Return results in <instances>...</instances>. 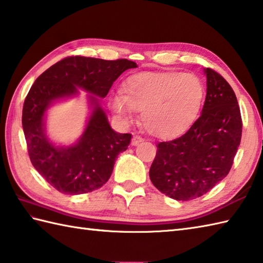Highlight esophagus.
I'll list each match as a JSON object with an SVG mask.
<instances>
[{
  "mask_svg": "<svg viewBox=\"0 0 263 263\" xmlns=\"http://www.w3.org/2000/svg\"><path fill=\"white\" fill-rule=\"evenodd\" d=\"M143 141V139L140 136H133L132 138V145L133 146H137L138 143H140Z\"/></svg>",
  "mask_w": 263,
  "mask_h": 263,
  "instance_id": "1",
  "label": "esophagus"
}]
</instances>
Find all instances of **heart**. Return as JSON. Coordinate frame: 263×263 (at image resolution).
Masks as SVG:
<instances>
[{
  "instance_id": "obj_1",
  "label": "heart",
  "mask_w": 263,
  "mask_h": 263,
  "mask_svg": "<svg viewBox=\"0 0 263 263\" xmlns=\"http://www.w3.org/2000/svg\"><path fill=\"white\" fill-rule=\"evenodd\" d=\"M124 95H117L111 107L124 121L135 110L141 112L147 132L158 138L181 135L196 120L204 99V84L198 76L178 70L151 71L128 77Z\"/></svg>"
}]
</instances>
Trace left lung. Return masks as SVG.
Wrapping results in <instances>:
<instances>
[{"label": "left lung", "mask_w": 263, "mask_h": 263, "mask_svg": "<svg viewBox=\"0 0 263 263\" xmlns=\"http://www.w3.org/2000/svg\"><path fill=\"white\" fill-rule=\"evenodd\" d=\"M205 74L202 115L181 137L158 142L149 170L154 186L177 200L210 192L229 173L240 143L243 122L234 90L212 68Z\"/></svg>", "instance_id": "1"}]
</instances>
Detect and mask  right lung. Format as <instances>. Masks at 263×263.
Segmentation results:
<instances>
[{
	"label": "right lung",
	"instance_id": "add662e5",
	"mask_svg": "<svg viewBox=\"0 0 263 263\" xmlns=\"http://www.w3.org/2000/svg\"><path fill=\"white\" fill-rule=\"evenodd\" d=\"M127 59L104 60L71 55L52 65L30 87L23 107V128L33 166L51 186L67 195L91 193L110 178L118 154L130 145V133H116L96 98L90 121L79 142L67 148L49 142L43 128L46 108L81 87L105 98L123 71L136 68Z\"/></svg>",
	"mask_w": 263,
	"mask_h": 263
}]
</instances>
